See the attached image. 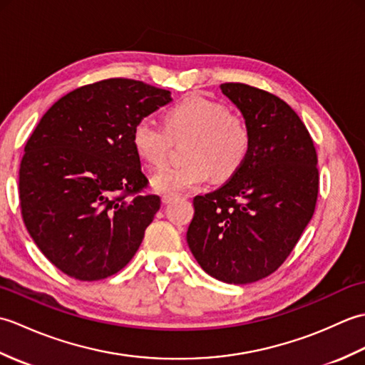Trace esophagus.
Instances as JSON below:
<instances>
[{"label": "esophagus", "instance_id": "obj_1", "mask_svg": "<svg viewBox=\"0 0 365 365\" xmlns=\"http://www.w3.org/2000/svg\"><path fill=\"white\" fill-rule=\"evenodd\" d=\"M175 199H178V195H163V197H161L163 204H169V202H173V200H175Z\"/></svg>", "mask_w": 365, "mask_h": 365}]
</instances>
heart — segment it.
Instances as JSON below:
<instances>
[{"label":"heart","instance_id":"b5f03b06","mask_svg":"<svg viewBox=\"0 0 365 365\" xmlns=\"http://www.w3.org/2000/svg\"><path fill=\"white\" fill-rule=\"evenodd\" d=\"M190 138L182 166H168L152 177L155 191L165 195L200 187L210 175L216 180L234 177L251 150V130L229 108L199 94H191L165 113V128L150 119L138 120L131 144L147 166L166 165L173 141Z\"/></svg>","mask_w":365,"mask_h":365}]
</instances>
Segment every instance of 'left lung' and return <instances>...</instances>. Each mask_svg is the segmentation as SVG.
I'll use <instances>...</instances> for the list:
<instances>
[{
	"label": "left lung",
	"instance_id": "obj_1",
	"mask_svg": "<svg viewBox=\"0 0 365 365\" xmlns=\"http://www.w3.org/2000/svg\"><path fill=\"white\" fill-rule=\"evenodd\" d=\"M251 130L245 165L221 188L192 199L187 242L207 274L251 284L282 265L319 196L314 141L284 100L243 83L221 84Z\"/></svg>",
	"mask_w": 365,
	"mask_h": 365
}]
</instances>
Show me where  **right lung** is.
I'll use <instances>...</instances> for the list:
<instances>
[{
    "instance_id": "1",
    "label": "right lung",
    "mask_w": 365,
    "mask_h": 365,
    "mask_svg": "<svg viewBox=\"0 0 365 365\" xmlns=\"http://www.w3.org/2000/svg\"><path fill=\"white\" fill-rule=\"evenodd\" d=\"M170 92L128 78L86 84L37 123L20 163L23 222L54 267L80 281L113 276L133 259L160 196L131 144V130Z\"/></svg>"
}]
</instances>
